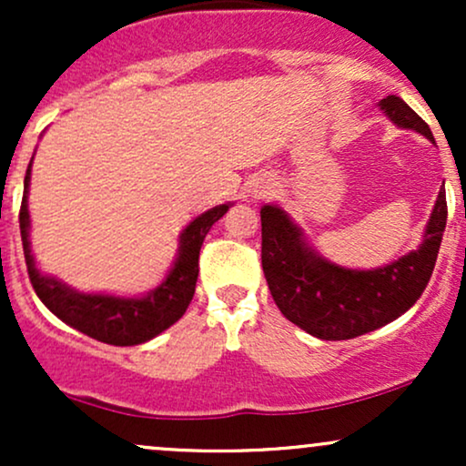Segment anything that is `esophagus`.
<instances>
[{
	"mask_svg": "<svg viewBox=\"0 0 466 466\" xmlns=\"http://www.w3.org/2000/svg\"><path fill=\"white\" fill-rule=\"evenodd\" d=\"M263 188H265V186H258V190H254V195H256V197H263V195H265Z\"/></svg>",
	"mask_w": 466,
	"mask_h": 466,
	"instance_id": "obj_1",
	"label": "esophagus"
}]
</instances>
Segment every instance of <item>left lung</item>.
<instances>
[{
  "label": "left lung",
  "mask_w": 466,
  "mask_h": 466,
  "mask_svg": "<svg viewBox=\"0 0 466 466\" xmlns=\"http://www.w3.org/2000/svg\"><path fill=\"white\" fill-rule=\"evenodd\" d=\"M381 109L397 125L434 142L427 122L399 96H386ZM260 226L263 271L280 313L319 339H352L397 319L425 291L447 226V197L445 190L438 192L420 248L372 271L344 269L319 258L280 208L265 206Z\"/></svg>",
  "instance_id": "left-lung-1"
}]
</instances>
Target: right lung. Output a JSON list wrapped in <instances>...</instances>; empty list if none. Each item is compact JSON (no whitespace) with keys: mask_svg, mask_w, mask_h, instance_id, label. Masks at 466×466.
Instances as JSON below:
<instances>
[{"mask_svg":"<svg viewBox=\"0 0 466 466\" xmlns=\"http://www.w3.org/2000/svg\"><path fill=\"white\" fill-rule=\"evenodd\" d=\"M30 166L24 179V199L19 208V229L21 243H24L25 265L32 289L39 300L56 315L58 319L80 330V333L94 337L111 346H136L142 341L153 339L162 330L173 326L186 313L195 296L197 276H199V251L203 238L210 228L228 212L226 206H217L206 215L197 217L181 234L179 256L175 260L173 271L155 291L147 298H114V296H94V293H78L74 289L39 274L35 267V258L30 254V215H28V181Z\"/></svg>","mask_w":466,"mask_h":466,"instance_id":"obj_1","label":"right lung"}]
</instances>
